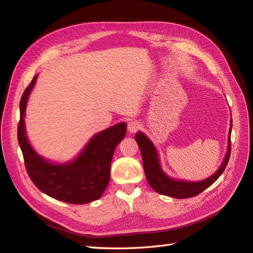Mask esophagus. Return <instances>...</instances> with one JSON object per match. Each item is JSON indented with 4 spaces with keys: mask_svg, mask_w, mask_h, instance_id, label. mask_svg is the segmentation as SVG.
I'll return each instance as SVG.
<instances>
[{
    "mask_svg": "<svg viewBox=\"0 0 253 253\" xmlns=\"http://www.w3.org/2000/svg\"><path fill=\"white\" fill-rule=\"evenodd\" d=\"M139 127H140V122L136 121V120H133L131 122H128V125H127V129H128L129 132H132V133L136 132Z\"/></svg>",
    "mask_w": 253,
    "mask_h": 253,
    "instance_id": "34e87169",
    "label": "esophagus"
}]
</instances>
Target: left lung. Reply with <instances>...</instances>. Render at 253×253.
<instances>
[{"label":"left lung","instance_id":"1","mask_svg":"<svg viewBox=\"0 0 253 253\" xmlns=\"http://www.w3.org/2000/svg\"><path fill=\"white\" fill-rule=\"evenodd\" d=\"M231 127L230 134H229L228 151L223 165H221L217 172L213 174L211 177L196 182L174 180L170 178L169 176H167L159 166L158 155L154 144L151 142V140L144 134L137 133L135 135V140L139 145L145 177H147L149 185L159 194L171 196L174 198H189L202 193L204 190L210 187L226 169L231 153Z\"/></svg>","mask_w":253,"mask_h":253}]
</instances>
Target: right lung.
I'll return each mask as SVG.
<instances>
[{"mask_svg": "<svg viewBox=\"0 0 253 253\" xmlns=\"http://www.w3.org/2000/svg\"><path fill=\"white\" fill-rule=\"evenodd\" d=\"M37 77L35 76L22 95L18 125V141L28 176L38 189L58 201L83 205L99 200L109 185L114 151L125 138L126 125L118 124L95 135L74 162L49 164L33 150L25 135L26 102Z\"/></svg>", "mask_w": 253, "mask_h": 253, "instance_id": "right-lung-1", "label": "right lung"}]
</instances>
